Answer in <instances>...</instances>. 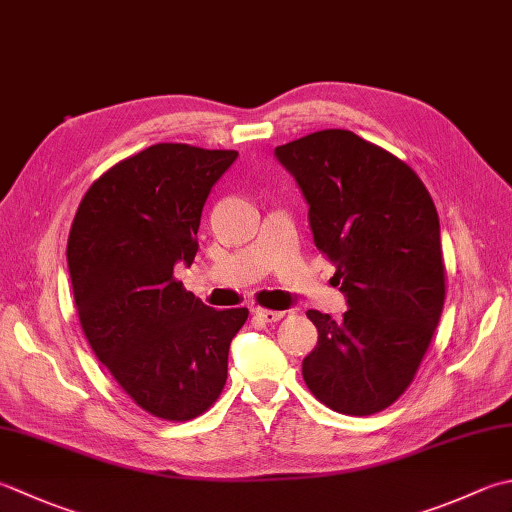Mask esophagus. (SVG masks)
I'll list each match as a JSON object with an SVG mask.
<instances>
[{
    "label": "esophagus",
    "mask_w": 512,
    "mask_h": 512,
    "mask_svg": "<svg viewBox=\"0 0 512 512\" xmlns=\"http://www.w3.org/2000/svg\"><path fill=\"white\" fill-rule=\"evenodd\" d=\"M253 315L259 319V322H264V324H275V322H279V319L284 317L282 310H266V308H255Z\"/></svg>",
    "instance_id": "34e87169"
}]
</instances>
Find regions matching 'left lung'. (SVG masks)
I'll return each mask as SVG.
<instances>
[{"label":"left lung","mask_w":512,"mask_h":512,"mask_svg":"<svg viewBox=\"0 0 512 512\" xmlns=\"http://www.w3.org/2000/svg\"><path fill=\"white\" fill-rule=\"evenodd\" d=\"M275 155L302 188L315 246L337 266L348 304L342 322L306 313L319 339L304 382L335 413H379L415 379L442 317L433 197L406 162L350 130H317Z\"/></svg>","instance_id":"8db88e82"}]
</instances>
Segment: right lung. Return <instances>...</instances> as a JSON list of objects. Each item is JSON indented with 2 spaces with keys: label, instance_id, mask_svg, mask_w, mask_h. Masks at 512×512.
I'll return each instance as SVG.
<instances>
[{
  "label": "right lung",
  "instance_id": "obj_1",
  "mask_svg": "<svg viewBox=\"0 0 512 512\" xmlns=\"http://www.w3.org/2000/svg\"><path fill=\"white\" fill-rule=\"evenodd\" d=\"M237 150L155 144L95 179L68 235L75 308L90 348L133 402L188 422L217 402L248 308L215 310L177 282L193 264L210 188Z\"/></svg>",
  "mask_w": 512,
  "mask_h": 512
}]
</instances>
